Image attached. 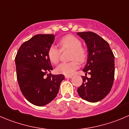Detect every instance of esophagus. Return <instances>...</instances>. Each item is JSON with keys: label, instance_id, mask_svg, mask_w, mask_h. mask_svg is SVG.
Wrapping results in <instances>:
<instances>
[{"label": "esophagus", "instance_id": "1", "mask_svg": "<svg viewBox=\"0 0 129 129\" xmlns=\"http://www.w3.org/2000/svg\"><path fill=\"white\" fill-rule=\"evenodd\" d=\"M72 76H65V77L66 79H69V78H72Z\"/></svg>", "mask_w": 129, "mask_h": 129}]
</instances>
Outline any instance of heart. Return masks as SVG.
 <instances>
[{
	"label": "heart",
	"instance_id": "1",
	"mask_svg": "<svg viewBox=\"0 0 129 129\" xmlns=\"http://www.w3.org/2000/svg\"><path fill=\"white\" fill-rule=\"evenodd\" d=\"M59 45L62 50L70 49L72 50L71 59L73 60L60 63L56 68V72L66 76H71L79 67L77 61L82 63L86 60L87 52L81 47L82 43L81 41L72 35H67L62 38L59 41ZM60 52V50L57 46L52 45L49 47L47 56L51 63L56 64L58 62Z\"/></svg>",
	"mask_w": 129,
	"mask_h": 129
}]
</instances>
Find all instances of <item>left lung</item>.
<instances>
[{
	"label": "left lung",
	"instance_id": "left-lung-1",
	"mask_svg": "<svg viewBox=\"0 0 129 129\" xmlns=\"http://www.w3.org/2000/svg\"><path fill=\"white\" fill-rule=\"evenodd\" d=\"M85 42L87 50V62L82 71L91 77H82L77 89L78 94L87 102L95 103L107 96L113 86L115 57L108 42L91 31L77 33Z\"/></svg>",
	"mask_w": 129,
	"mask_h": 129
}]
</instances>
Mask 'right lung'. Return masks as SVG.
I'll return each mask as SVG.
<instances>
[{
    "mask_svg": "<svg viewBox=\"0 0 129 129\" xmlns=\"http://www.w3.org/2000/svg\"><path fill=\"white\" fill-rule=\"evenodd\" d=\"M55 37L54 35L34 36L22 43L15 58L20 89L29 102L38 107L46 105L55 98L64 79L62 74H48L53 68L47 52Z\"/></svg>",
    "mask_w": 129,
    "mask_h": 129,
    "instance_id": "obj_1",
    "label": "right lung"
}]
</instances>
